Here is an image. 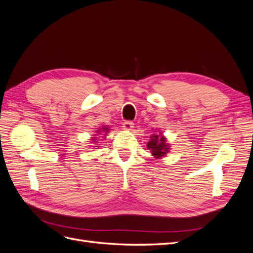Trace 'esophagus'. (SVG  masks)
Masks as SVG:
<instances>
[{"mask_svg":"<svg viewBox=\"0 0 253 253\" xmlns=\"http://www.w3.org/2000/svg\"><path fill=\"white\" fill-rule=\"evenodd\" d=\"M122 127H124V129H126V131H131V129L134 127V124L132 121H126L124 122V125H122Z\"/></svg>","mask_w":253,"mask_h":253,"instance_id":"34e87169","label":"esophagus"}]
</instances>
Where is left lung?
<instances>
[{
	"label": "left lung",
	"mask_w": 253,
	"mask_h": 253,
	"mask_svg": "<svg viewBox=\"0 0 253 253\" xmlns=\"http://www.w3.org/2000/svg\"><path fill=\"white\" fill-rule=\"evenodd\" d=\"M147 147L151 151L152 155L157 159L166 156L167 153L170 152V144L167 142V138L162 132H159V134H153L150 137Z\"/></svg>",
	"instance_id": "obj_1"
}]
</instances>
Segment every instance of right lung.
I'll return each instance as SVG.
<instances>
[{"mask_svg": "<svg viewBox=\"0 0 253 253\" xmlns=\"http://www.w3.org/2000/svg\"><path fill=\"white\" fill-rule=\"evenodd\" d=\"M109 131H110V128L108 127V126H102V127H100L99 129H97L96 131V133H98V134H104V136H105V134L106 133H109ZM96 136V135H95ZM98 137H91V141H93V143H97V141H98Z\"/></svg>", "mask_w": 253, "mask_h": 253, "instance_id": "add662e5", "label": "right lung"}]
</instances>
